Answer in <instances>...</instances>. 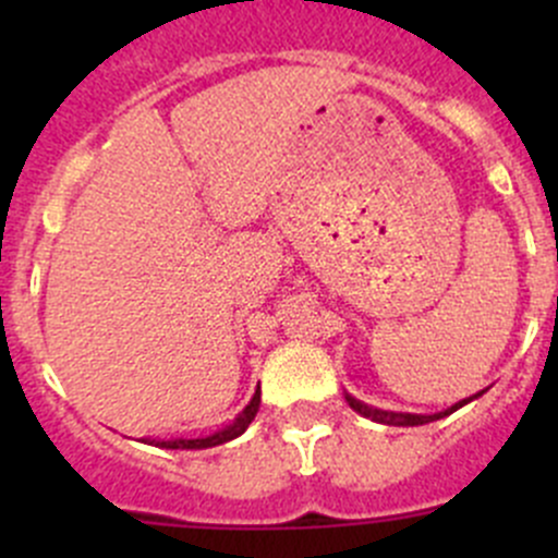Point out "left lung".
<instances>
[{
    "instance_id": "1",
    "label": "left lung",
    "mask_w": 558,
    "mask_h": 558,
    "mask_svg": "<svg viewBox=\"0 0 558 558\" xmlns=\"http://www.w3.org/2000/svg\"><path fill=\"white\" fill-rule=\"evenodd\" d=\"M481 393H483V391H481ZM481 393H475V397H470V399H461V402H456V404H451V408H448V410H442V413H435V415H415V413H393V410H378V408H373V404L359 402V399L351 397V393H345V399H348V404H351V408L356 410V413H362L364 418L378 421V424H388V426H421V424H429V421L442 418V415L453 413V410L464 408L466 402H472V399H477V397H481Z\"/></svg>"
}]
</instances>
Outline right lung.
<instances>
[{
    "label": "right lung",
    "instance_id": "obj_1",
    "mask_svg": "<svg viewBox=\"0 0 558 558\" xmlns=\"http://www.w3.org/2000/svg\"><path fill=\"white\" fill-rule=\"evenodd\" d=\"M258 404H262V391H258V388H256V393H253L251 402L245 404L243 413H240L238 418H234L229 426H223V429H218L216 435H210V437H196V440H154V442H150V446H156V448H170V451H199V448L221 446V442H229V440H234V437L243 435V432L247 429V424H251V421L256 418Z\"/></svg>",
    "mask_w": 558,
    "mask_h": 558
}]
</instances>
